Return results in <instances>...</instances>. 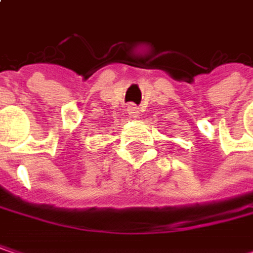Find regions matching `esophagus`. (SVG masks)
<instances>
[{"mask_svg": "<svg viewBox=\"0 0 253 253\" xmlns=\"http://www.w3.org/2000/svg\"><path fill=\"white\" fill-rule=\"evenodd\" d=\"M127 111H128V114H130L131 117H137V114H139V108H137L134 104H130V105L127 107Z\"/></svg>", "mask_w": 253, "mask_h": 253, "instance_id": "1", "label": "esophagus"}]
</instances>
